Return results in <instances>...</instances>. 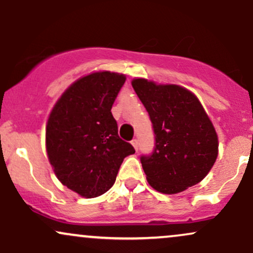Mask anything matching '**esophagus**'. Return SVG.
<instances>
[{"mask_svg":"<svg viewBox=\"0 0 253 253\" xmlns=\"http://www.w3.org/2000/svg\"><path fill=\"white\" fill-rule=\"evenodd\" d=\"M130 143H132L133 146H134L135 151H136V152H138V149H139V144H138V140H136V139H133V140L130 141Z\"/></svg>","mask_w":253,"mask_h":253,"instance_id":"34e87169","label":"esophagus"}]
</instances>
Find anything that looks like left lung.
Wrapping results in <instances>:
<instances>
[{
    "mask_svg": "<svg viewBox=\"0 0 253 253\" xmlns=\"http://www.w3.org/2000/svg\"><path fill=\"white\" fill-rule=\"evenodd\" d=\"M132 86L146 108L155 147L140 162L150 185L176 194L201 182L217 157V135L197 97L175 84L136 78Z\"/></svg>",
    "mask_w": 253,
    "mask_h": 253,
    "instance_id": "8db88e82",
    "label": "left lung"
}]
</instances>
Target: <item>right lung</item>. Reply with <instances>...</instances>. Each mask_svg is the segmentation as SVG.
Returning <instances> with one entry per match:
<instances>
[{
  "mask_svg": "<svg viewBox=\"0 0 253 253\" xmlns=\"http://www.w3.org/2000/svg\"><path fill=\"white\" fill-rule=\"evenodd\" d=\"M126 81L103 71L71 84L52 109L46 150L54 173L69 189L91 199L114 184L124 158L134 147L118 134L113 103Z\"/></svg>",
  "mask_w": 253,
  "mask_h": 253,
  "instance_id": "obj_1",
  "label": "right lung"
}]
</instances>
